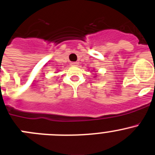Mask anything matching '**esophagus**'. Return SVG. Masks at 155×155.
I'll return each instance as SVG.
<instances>
[{
	"instance_id": "34e87169",
	"label": "esophagus",
	"mask_w": 155,
	"mask_h": 155,
	"mask_svg": "<svg viewBox=\"0 0 155 155\" xmlns=\"http://www.w3.org/2000/svg\"><path fill=\"white\" fill-rule=\"evenodd\" d=\"M70 65L71 66H78L79 65V63L78 62H71L70 63Z\"/></svg>"
}]
</instances>
